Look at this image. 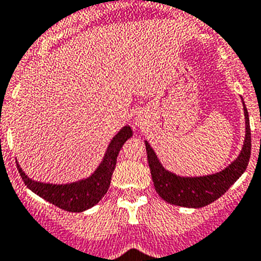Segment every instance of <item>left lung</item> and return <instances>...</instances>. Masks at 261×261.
<instances>
[{
  "label": "left lung",
  "instance_id": "obj_1",
  "mask_svg": "<svg viewBox=\"0 0 261 261\" xmlns=\"http://www.w3.org/2000/svg\"><path fill=\"white\" fill-rule=\"evenodd\" d=\"M244 117H246V139H244L242 152L227 168L210 176L180 177L165 171L163 165L159 163L153 149L146 142L148 165L151 168V176H152L153 185L159 196L172 205L194 207V209L209 205L214 202L215 199L223 196L230 189L231 185L243 174L250 162L251 128L246 106H244Z\"/></svg>",
  "mask_w": 261,
  "mask_h": 261
}]
</instances>
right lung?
<instances>
[{
	"instance_id": "right-lung-1",
	"label": "right lung",
	"mask_w": 261,
	"mask_h": 261,
	"mask_svg": "<svg viewBox=\"0 0 261 261\" xmlns=\"http://www.w3.org/2000/svg\"><path fill=\"white\" fill-rule=\"evenodd\" d=\"M130 137H133V130L130 126H124L113 138L112 143L109 144L103 162L87 180L68 185L42 184V182L30 180L22 172L21 167L17 164L18 172L21 174L24 185H27V188L33 190L35 194L65 212L81 213L98 203L99 199L106 194L110 187V180H112L115 164H117L118 153L121 151L124 142Z\"/></svg>"
}]
</instances>
